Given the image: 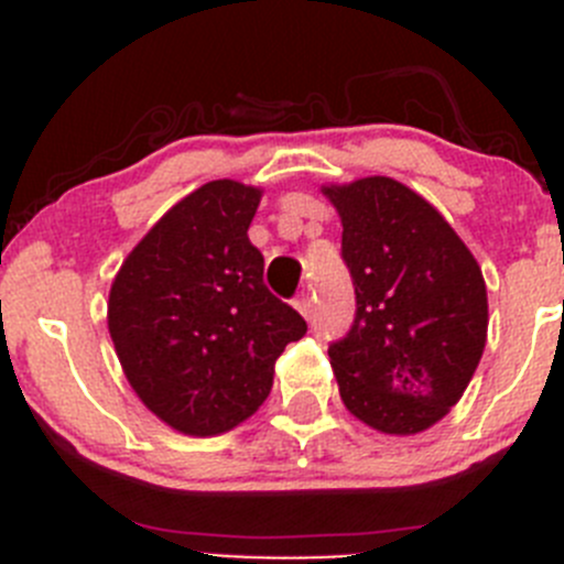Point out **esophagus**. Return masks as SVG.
I'll return each instance as SVG.
<instances>
[{"label":"esophagus","instance_id":"1","mask_svg":"<svg viewBox=\"0 0 564 564\" xmlns=\"http://www.w3.org/2000/svg\"><path fill=\"white\" fill-rule=\"evenodd\" d=\"M294 308H297L305 318H311V311H314V300H311V294L308 292L297 294V297H294Z\"/></svg>","mask_w":564,"mask_h":564}]
</instances>
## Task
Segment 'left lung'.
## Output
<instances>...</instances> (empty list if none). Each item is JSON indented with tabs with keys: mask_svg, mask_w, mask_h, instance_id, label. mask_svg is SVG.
Returning a JSON list of instances; mask_svg holds the SVG:
<instances>
[{
	"mask_svg": "<svg viewBox=\"0 0 564 564\" xmlns=\"http://www.w3.org/2000/svg\"><path fill=\"white\" fill-rule=\"evenodd\" d=\"M344 224L355 322L327 349L340 401L382 434H417L464 395L488 329L486 281L445 218L401 182L324 187Z\"/></svg>",
	"mask_w": 564,
	"mask_h": 564,
	"instance_id": "left-lung-1",
	"label": "left lung"
}]
</instances>
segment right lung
<instances>
[{
    "mask_svg": "<svg viewBox=\"0 0 564 564\" xmlns=\"http://www.w3.org/2000/svg\"><path fill=\"white\" fill-rule=\"evenodd\" d=\"M261 191L215 180L130 250L108 294V333L130 388L191 436L235 429L264 403L275 360L308 329L264 286L248 226Z\"/></svg>",
    "mask_w": 564,
    "mask_h": 564,
    "instance_id": "right-lung-1",
    "label": "right lung"
}]
</instances>
